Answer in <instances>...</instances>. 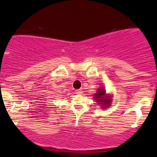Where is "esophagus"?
Instances as JSON below:
<instances>
[{
  "label": "esophagus",
  "instance_id": "esophagus-1",
  "mask_svg": "<svg viewBox=\"0 0 157 157\" xmlns=\"http://www.w3.org/2000/svg\"><path fill=\"white\" fill-rule=\"evenodd\" d=\"M75 93L77 94H81L82 93V91L81 89H77L75 91Z\"/></svg>",
  "mask_w": 157,
  "mask_h": 157
}]
</instances>
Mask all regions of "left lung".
<instances>
[{"instance_id": "1", "label": "left lung", "mask_w": 157, "mask_h": 157, "mask_svg": "<svg viewBox=\"0 0 157 157\" xmlns=\"http://www.w3.org/2000/svg\"><path fill=\"white\" fill-rule=\"evenodd\" d=\"M94 97V99L98 103L102 104V107L104 108V109H105V107L109 106L111 103V99L109 98V96L105 97V90L102 89L97 90V94H95Z\"/></svg>"}]
</instances>
